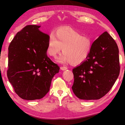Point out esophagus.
I'll list each match as a JSON object with an SVG mask.
<instances>
[{
  "instance_id": "esophagus-1",
  "label": "esophagus",
  "mask_w": 125,
  "mask_h": 125,
  "mask_svg": "<svg viewBox=\"0 0 125 125\" xmlns=\"http://www.w3.org/2000/svg\"><path fill=\"white\" fill-rule=\"evenodd\" d=\"M61 70L62 71H64V70H66V69H67V67H65V66H62L61 67Z\"/></svg>"
}]
</instances>
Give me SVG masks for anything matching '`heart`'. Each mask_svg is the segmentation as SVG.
Here are the masks:
<instances>
[{
  "mask_svg": "<svg viewBox=\"0 0 125 125\" xmlns=\"http://www.w3.org/2000/svg\"><path fill=\"white\" fill-rule=\"evenodd\" d=\"M63 54L57 61L71 62L74 65L84 62L89 55L92 41L89 37L69 27H60L48 37L46 51L51 57H55L62 50Z\"/></svg>",
  "mask_w": 125,
  "mask_h": 125,
  "instance_id": "heart-1",
  "label": "heart"
}]
</instances>
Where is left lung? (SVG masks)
I'll use <instances>...</instances> for the list:
<instances>
[{
    "mask_svg": "<svg viewBox=\"0 0 125 125\" xmlns=\"http://www.w3.org/2000/svg\"><path fill=\"white\" fill-rule=\"evenodd\" d=\"M118 48L105 31L92 44L87 59L73 69L72 90L83 100H97L108 93L119 75Z\"/></svg>",
    "mask_w": 125,
    "mask_h": 125,
    "instance_id": "left-lung-1",
    "label": "left lung"
}]
</instances>
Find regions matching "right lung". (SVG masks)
<instances>
[{"label":"right lung","instance_id":"obj_1","mask_svg":"<svg viewBox=\"0 0 125 125\" xmlns=\"http://www.w3.org/2000/svg\"><path fill=\"white\" fill-rule=\"evenodd\" d=\"M40 27L27 25L16 33L8 48V79L15 92L25 100L45 96L60 70L47 56L49 36L40 31Z\"/></svg>","mask_w":125,"mask_h":125}]
</instances>
